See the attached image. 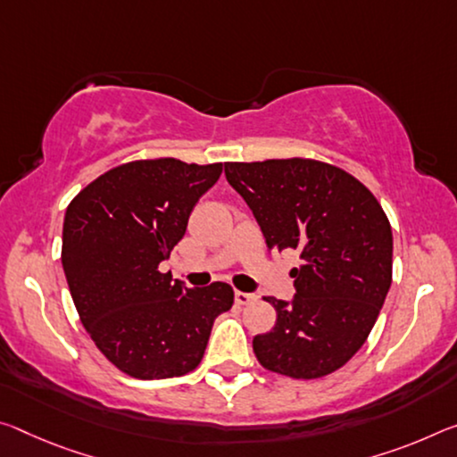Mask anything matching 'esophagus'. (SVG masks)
<instances>
[{
  "mask_svg": "<svg viewBox=\"0 0 457 457\" xmlns=\"http://www.w3.org/2000/svg\"><path fill=\"white\" fill-rule=\"evenodd\" d=\"M234 299H236L237 305H250V303H254V301L258 299V296H256V295H252V293H242V291H236Z\"/></svg>",
  "mask_w": 457,
  "mask_h": 457,
  "instance_id": "34e87169",
  "label": "esophagus"
}]
</instances>
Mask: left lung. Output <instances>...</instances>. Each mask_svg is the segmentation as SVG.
I'll return each instance as SVG.
<instances>
[{
	"label": "left lung",
	"mask_w": 457,
	"mask_h": 457,
	"mask_svg": "<svg viewBox=\"0 0 457 457\" xmlns=\"http://www.w3.org/2000/svg\"><path fill=\"white\" fill-rule=\"evenodd\" d=\"M268 250H299L291 301L266 296L274 328L254 337L266 370L321 378L372 331L393 282V229L374 195L337 166L309 158L226 162Z\"/></svg>",
	"instance_id": "1"
}]
</instances>
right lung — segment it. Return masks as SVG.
<instances>
[{
	"mask_svg": "<svg viewBox=\"0 0 457 457\" xmlns=\"http://www.w3.org/2000/svg\"><path fill=\"white\" fill-rule=\"evenodd\" d=\"M220 175V162H128L87 185L64 213L62 268L79 317L101 353L134 378L195 370L213 321L234 305L226 282L189 288L158 270Z\"/></svg>",
	"mask_w": 457,
	"mask_h": 457,
	"instance_id": "right-lung-1",
	"label": "right lung"
}]
</instances>
